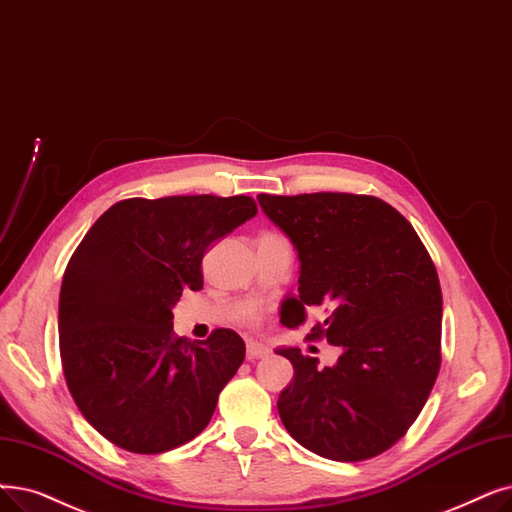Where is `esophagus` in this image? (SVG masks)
I'll list each match as a JSON object with an SVG mask.
<instances>
[{
    "instance_id": "1",
    "label": "esophagus",
    "mask_w": 512,
    "mask_h": 512,
    "mask_svg": "<svg viewBox=\"0 0 512 512\" xmlns=\"http://www.w3.org/2000/svg\"><path fill=\"white\" fill-rule=\"evenodd\" d=\"M270 355V349L261 345V343H249L247 345V360H261V358H268Z\"/></svg>"
}]
</instances>
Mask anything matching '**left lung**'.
<instances>
[{
  "label": "left lung",
  "mask_w": 512,
  "mask_h": 512,
  "mask_svg": "<svg viewBox=\"0 0 512 512\" xmlns=\"http://www.w3.org/2000/svg\"><path fill=\"white\" fill-rule=\"evenodd\" d=\"M257 201L293 242L299 295L280 305L297 328L307 309L328 318L309 339L341 347L335 366L297 347L276 353L295 376L278 397L282 425L322 458L358 462L389 450L425 406L441 364V288L410 221L376 196L316 192L259 194Z\"/></svg>",
  "instance_id": "1"
}]
</instances>
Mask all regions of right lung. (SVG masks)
<instances>
[{"label": "right lung", "mask_w": 512, "mask_h": 512, "mask_svg": "<svg viewBox=\"0 0 512 512\" xmlns=\"http://www.w3.org/2000/svg\"><path fill=\"white\" fill-rule=\"evenodd\" d=\"M255 215L251 196L127 198L83 236L60 288V358L77 408L110 443L161 454L209 425L247 347L230 328L175 337L171 309L203 288L209 244Z\"/></svg>", "instance_id": "right-lung-1"}]
</instances>
